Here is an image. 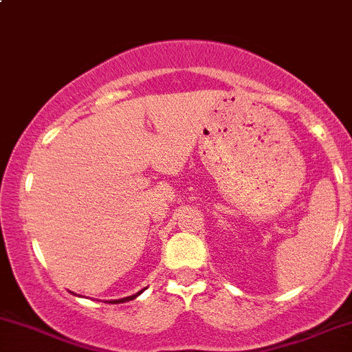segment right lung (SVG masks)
<instances>
[{
	"label": "right lung",
	"instance_id": "right-lung-1",
	"mask_svg": "<svg viewBox=\"0 0 352 352\" xmlns=\"http://www.w3.org/2000/svg\"><path fill=\"white\" fill-rule=\"evenodd\" d=\"M141 292H142V290H141ZM141 292L134 294V296H131V297H124V298H119V300H111V302H109V304H120V302H127V300H132V298H135V297H138L139 294H141Z\"/></svg>",
	"mask_w": 352,
	"mask_h": 352
}]
</instances>
